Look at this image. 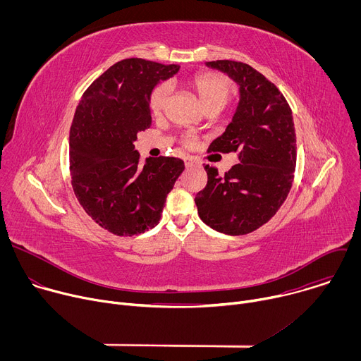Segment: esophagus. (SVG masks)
Instances as JSON below:
<instances>
[{"label": "esophagus", "instance_id": "obj_1", "mask_svg": "<svg viewBox=\"0 0 361 361\" xmlns=\"http://www.w3.org/2000/svg\"><path fill=\"white\" fill-rule=\"evenodd\" d=\"M184 163H185V167H187V169H191V167H195V166H197L195 159L191 157V156H187V157L184 159Z\"/></svg>", "mask_w": 361, "mask_h": 361}]
</instances>
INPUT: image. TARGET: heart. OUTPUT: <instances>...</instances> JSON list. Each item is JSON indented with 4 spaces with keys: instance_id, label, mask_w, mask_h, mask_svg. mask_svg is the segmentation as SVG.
<instances>
[{
    "instance_id": "heart-1",
    "label": "heart",
    "mask_w": 361,
    "mask_h": 361,
    "mask_svg": "<svg viewBox=\"0 0 361 361\" xmlns=\"http://www.w3.org/2000/svg\"><path fill=\"white\" fill-rule=\"evenodd\" d=\"M191 90L195 92L200 104L207 107L223 109L234 94V85L231 80L221 74L201 73L190 78L188 81ZM171 92V85L169 82H161L151 91L149 95V110L154 116H160L167 104V99ZM194 138L188 135L185 144H192Z\"/></svg>"
}]
</instances>
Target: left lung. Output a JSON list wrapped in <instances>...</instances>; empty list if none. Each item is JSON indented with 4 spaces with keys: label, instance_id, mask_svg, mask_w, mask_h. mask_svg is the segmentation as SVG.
Instances as JSON below:
<instances>
[{
    "label": "left lung",
    "instance_id": "left-lung-1",
    "mask_svg": "<svg viewBox=\"0 0 361 361\" xmlns=\"http://www.w3.org/2000/svg\"><path fill=\"white\" fill-rule=\"evenodd\" d=\"M205 66L240 85L231 123L209 147V151L237 152L238 164L223 177L216 167L205 166L207 185L194 201L205 224L219 233L243 235L266 224L290 192L297 160L293 114L279 88L251 66L230 60Z\"/></svg>",
    "mask_w": 361,
    "mask_h": 361
}]
</instances>
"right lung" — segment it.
<instances>
[{
	"label": "right lung",
	"mask_w": 361,
	"mask_h": 361,
	"mask_svg": "<svg viewBox=\"0 0 361 361\" xmlns=\"http://www.w3.org/2000/svg\"><path fill=\"white\" fill-rule=\"evenodd\" d=\"M180 66L127 59L82 94L70 130L71 184L85 213L102 228L131 237L156 227L184 170L176 157L147 159L134 141L151 127L149 95Z\"/></svg>",
	"instance_id": "add662e5"
}]
</instances>
